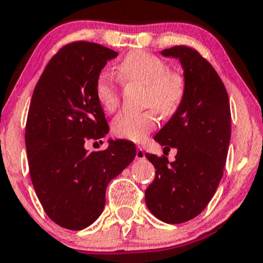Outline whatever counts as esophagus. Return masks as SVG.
<instances>
[{
    "label": "esophagus",
    "mask_w": 263,
    "mask_h": 263,
    "mask_svg": "<svg viewBox=\"0 0 263 263\" xmlns=\"http://www.w3.org/2000/svg\"><path fill=\"white\" fill-rule=\"evenodd\" d=\"M135 158L137 159H144L145 158V153L143 151L142 147H137V152H135Z\"/></svg>",
    "instance_id": "esophagus-1"
}]
</instances>
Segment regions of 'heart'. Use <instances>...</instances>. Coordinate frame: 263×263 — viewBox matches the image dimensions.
<instances>
[{"label":"heart","instance_id":"obj_1","mask_svg":"<svg viewBox=\"0 0 263 263\" xmlns=\"http://www.w3.org/2000/svg\"><path fill=\"white\" fill-rule=\"evenodd\" d=\"M119 77L145 86L144 104L153 109L143 112H121L112 121L119 138L140 142L156 128V111L163 118L175 115L186 95V80L181 73L168 71L166 62L143 50L130 51L118 66ZM95 95L106 112L118 109L120 96L109 73H101L95 83Z\"/></svg>","mask_w":263,"mask_h":263}]
</instances>
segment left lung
I'll list each match as a JSON object with an SVG mask.
<instances>
[{
	"instance_id": "left-lung-1",
	"label": "left lung",
	"mask_w": 263,
	"mask_h": 263,
	"mask_svg": "<svg viewBox=\"0 0 263 263\" xmlns=\"http://www.w3.org/2000/svg\"><path fill=\"white\" fill-rule=\"evenodd\" d=\"M180 61L186 95L154 140L176 148L175 161L147 153L156 168L145 204L159 220L180 224L206 208L223 177L231 142V106L220 77L196 50L185 45L161 51Z\"/></svg>"
}]
</instances>
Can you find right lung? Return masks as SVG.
I'll return each mask as SVG.
<instances>
[{
	"instance_id": "right-lung-1",
	"label": "right lung",
	"mask_w": 263,
	"mask_h": 263,
	"mask_svg": "<svg viewBox=\"0 0 263 263\" xmlns=\"http://www.w3.org/2000/svg\"><path fill=\"white\" fill-rule=\"evenodd\" d=\"M116 57L96 43H71L50 59L31 97L25 144L32 186L48 216L71 231L101 215L107 185L135 158L125 139H109L105 151L85 148L109 133L95 83Z\"/></svg>"
}]
</instances>
